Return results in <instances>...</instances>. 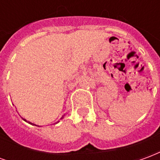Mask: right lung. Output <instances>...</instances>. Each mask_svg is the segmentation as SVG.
I'll return each instance as SVG.
<instances>
[{
  "instance_id": "add662e5",
  "label": "right lung",
  "mask_w": 160,
  "mask_h": 160,
  "mask_svg": "<svg viewBox=\"0 0 160 160\" xmlns=\"http://www.w3.org/2000/svg\"><path fill=\"white\" fill-rule=\"evenodd\" d=\"M64 116H65V115H63L62 117V118H61V119H62V118H64ZM23 120H24V121H26V122H28V123L32 124V125H35V126H38V127H41V126H39V125H37V124H34V123H32V122H29V121L26 120V119H25V118H23ZM58 122H59V121H58V122H56V123H58Z\"/></svg>"
}]
</instances>
